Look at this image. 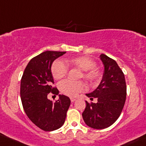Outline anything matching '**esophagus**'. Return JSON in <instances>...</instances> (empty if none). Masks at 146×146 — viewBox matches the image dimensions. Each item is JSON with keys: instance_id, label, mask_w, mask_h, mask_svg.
Returning a JSON list of instances; mask_svg holds the SVG:
<instances>
[{"instance_id": "1", "label": "esophagus", "mask_w": 146, "mask_h": 146, "mask_svg": "<svg viewBox=\"0 0 146 146\" xmlns=\"http://www.w3.org/2000/svg\"><path fill=\"white\" fill-rule=\"evenodd\" d=\"M76 100V99H75V98H70V101H71V102H74Z\"/></svg>"}]
</instances>
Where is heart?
I'll return each instance as SVG.
<instances>
[{
	"mask_svg": "<svg viewBox=\"0 0 146 146\" xmlns=\"http://www.w3.org/2000/svg\"><path fill=\"white\" fill-rule=\"evenodd\" d=\"M67 64L82 70L80 78L83 77L91 83L96 82L100 78V73L96 68V63L87 56H78L66 61ZM64 61L56 60L52 66V73L54 79L59 80L67 75L68 67ZM59 90L64 94L69 96H76L86 89V85L82 81H73L65 80L59 83Z\"/></svg>",
	"mask_w": 146,
	"mask_h": 146,
	"instance_id": "b5f03b06",
	"label": "heart"
}]
</instances>
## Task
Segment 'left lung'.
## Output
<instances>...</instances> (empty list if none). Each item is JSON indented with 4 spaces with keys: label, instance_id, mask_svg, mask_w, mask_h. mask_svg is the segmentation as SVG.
<instances>
[{
    "label": "left lung",
    "instance_id": "8db88e82",
    "mask_svg": "<svg viewBox=\"0 0 146 146\" xmlns=\"http://www.w3.org/2000/svg\"><path fill=\"white\" fill-rule=\"evenodd\" d=\"M99 57L104 66L102 80L94 91L86 94L91 100L96 98L97 103L86 101L82 114L86 125L96 129L107 128L117 120L127 96L125 75L117 62L104 54Z\"/></svg>",
    "mask_w": 146,
    "mask_h": 146
}]
</instances>
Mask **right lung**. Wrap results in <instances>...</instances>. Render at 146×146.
Masks as SVG:
<instances>
[{
    "label": "right lung",
    "mask_w": 146,
    "mask_h": 146,
    "mask_svg": "<svg viewBox=\"0 0 146 146\" xmlns=\"http://www.w3.org/2000/svg\"><path fill=\"white\" fill-rule=\"evenodd\" d=\"M66 52L45 51L31 59L21 80L20 96L26 114L33 124L45 131L58 129L64 125L70 100L65 95L52 102L47 99L50 92L59 94L52 87L53 61Z\"/></svg>",
    "instance_id": "obj_1"
}]
</instances>
